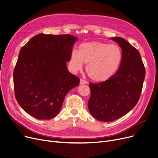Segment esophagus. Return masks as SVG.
<instances>
[{
  "instance_id": "esophagus-1",
  "label": "esophagus",
  "mask_w": 158,
  "mask_h": 158,
  "mask_svg": "<svg viewBox=\"0 0 158 158\" xmlns=\"http://www.w3.org/2000/svg\"><path fill=\"white\" fill-rule=\"evenodd\" d=\"M88 84V82L84 79H81L80 80V85H86Z\"/></svg>"
}]
</instances>
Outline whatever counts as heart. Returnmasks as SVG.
Here are the masks:
<instances>
[{"label": "heart", "mask_w": 158, "mask_h": 158, "mask_svg": "<svg viewBox=\"0 0 158 158\" xmlns=\"http://www.w3.org/2000/svg\"><path fill=\"white\" fill-rule=\"evenodd\" d=\"M122 59V52L117 45L90 41L81 44L79 51L73 50L69 64L74 72L81 70L83 63L87 64L86 70L89 77L96 82H103L117 72Z\"/></svg>", "instance_id": "heart-1"}]
</instances>
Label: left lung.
I'll list each match as a JSON object with an SVG mask.
<instances>
[{"label":"left lung","instance_id":"obj_1","mask_svg":"<svg viewBox=\"0 0 158 158\" xmlns=\"http://www.w3.org/2000/svg\"><path fill=\"white\" fill-rule=\"evenodd\" d=\"M111 39L122 48L120 68L110 79L89 84V111L94 118L102 122L118 119L133 108L139 99L145 77V66L138 50L123 38Z\"/></svg>","mask_w":158,"mask_h":158}]
</instances>
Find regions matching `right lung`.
I'll list each match as a JSON object with an SVG mask.
<instances>
[{
    "label": "right lung",
    "mask_w": 158,
    "mask_h": 158,
    "mask_svg": "<svg viewBox=\"0 0 158 158\" xmlns=\"http://www.w3.org/2000/svg\"><path fill=\"white\" fill-rule=\"evenodd\" d=\"M77 38L38 34L20 51L13 72L16 101L29 114L50 120L60 113L66 95L79 85L66 62Z\"/></svg>",
    "instance_id": "obj_1"
}]
</instances>
